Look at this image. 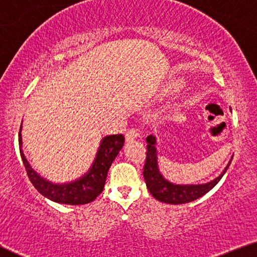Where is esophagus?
I'll list each match as a JSON object with an SVG mask.
<instances>
[{
	"instance_id": "1",
	"label": "esophagus",
	"mask_w": 257,
	"mask_h": 257,
	"mask_svg": "<svg viewBox=\"0 0 257 257\" xmlns=\"http://www.w3.org/2000/svg\"><path fill=\"white\" fill-rule=\"evenodd\" d=\"M137 137H139V132H137L135 128L129 129L127 134H125V141H127V142L134 141L135 139H137Z\"/></svg>"
}]
</instances>
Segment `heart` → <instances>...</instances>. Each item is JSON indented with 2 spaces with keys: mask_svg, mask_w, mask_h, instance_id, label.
I'll use <instances>...</instances> for the list:
<instances>
[{
  "mask_svg": "<svg viewBox=\"0 0 257 257\" xmlns=\"http://www.w3.org/2000/svg\"><path fill=\"white\" fill-rule=\"evenodd\" d=\"M185 86H186V84H185V82H183V80H181V79L173 80V82L167 84L165 92L168 94H174V93H178V92L181 91Z\"/></svg>",
  "mask_w": 257,
  "mask_h": 257,
  "instance_id": "1",
  "label": "heart"
}]
</instances>
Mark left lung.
<instances>
[{"instance_id": "8db88e82", "label": "left lung", "mask_w": 257, "mask_h": 257, "mask_svg": "<svg viewBox=\"0 0 257 257\" xmlns=\"http://www.w3.org/2000/svg\"><path fill=\"white\" fill-rule=\"evenodd\" d=\"M147 142V159H145L143 171L145 183H147L149 191L156 200L168 203V204L189 203L205 195L219 182V180L226 173L227 168L232 162V159L229 160L227 166L221 172L219 177L213 179L212 181L202 183V185H175V183H172L164 178L159 172L158 160H157L156 137L152 135L148 136Z\"/></svg>"}]
</instances>
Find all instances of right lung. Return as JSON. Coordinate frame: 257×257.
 Wrapping results in <instances>:
<instances>
[{"label": "right lung", "instance_id": "obj_1", "mask_svg": "<svg viewBox=\"0 0 257 257\" xmlns=\"http://www.w3.org/2000/svg\"><path fill=\"white\" fill-rule=\"evenodd\" d=\"M21 130L22 125L18 134L19 151H21L23 164H24L30 181L41 195H44L48 200L61 203V204L79 205L94 201L104 189L107 172L124 143V136L122 134L104 137L101 140L93 164L82 178L68 183H53L40 177L31 167L28 159L25 158L24 152L22 150Z\"/></svg>", "mask_w": 257, "mask_h": 257}]
</instances>
